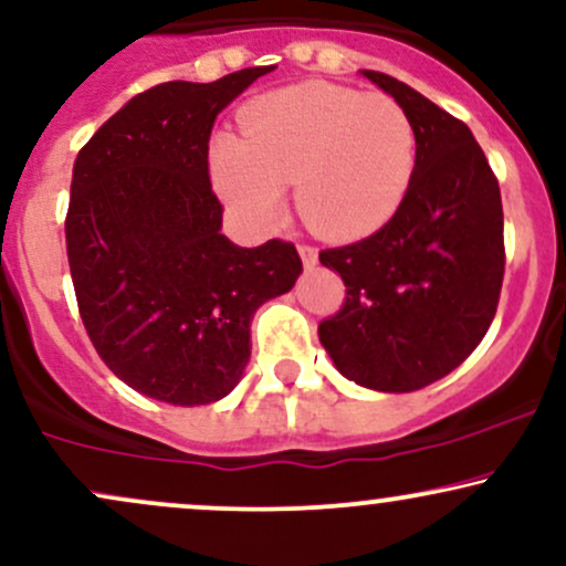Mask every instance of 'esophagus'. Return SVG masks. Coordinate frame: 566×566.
I'll list each match as a JSON object with an SVG mask.
<instances>
[{"label":"esophagus","mask_w":566,"mask_h":566,"mask_svg":"<svg viewBox=\"0 0 566 566\" xmlns=\"http://www.w3.org/2000/svg\"><path fill=\"white\" fill-rule=\"evenodd\" d=\"M297 252H301L305 269H314L316 261H319V252H316L311 244H301V247H297Z\"/></svg>","instance_id":"34e87169"}]
</instances>
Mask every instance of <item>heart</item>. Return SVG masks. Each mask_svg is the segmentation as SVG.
I'll return each instance as SVG.
<instances>
[{"label":"heart","instance_id":"b5f03b06","mask_svg":"<svg viewBox=\"0 0 566 566\" xmlns=\"http://www.w3.org/2000/svg\"><path fill=\"white\" fill-rule=\"evenodd\" d=\"M415 127L394 97L303 82L258 97L242 138L218 135L210 170L229 210L255 229L282 218L284 184L316 233L356 239L378 231L407 197Z\"/></svg>","mask_w":566,"mask_h":566}]
</instances>
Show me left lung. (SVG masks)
<instances>
[{"label":"left lung","instance_id":"1","mask_svg":"<svg viewBox=\"0 0 566 566\" xmlns=\"http://www.w3.org/2000/svg\"><path fill=\"white\" fill-rule=\"evenodd\" d=\"M361 74L409 114L418 154L394 218L361 242L319 252L346 284L319 340L348 380L407 394L463 365L495 319L503 205L469 125L394 76Z\"/></svg>","mask_w":566,"mask_h":566}]
</instances>
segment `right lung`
I'll return each instance as SVG.
<instances>
[{
    "label": "right lung",
    "mask_w": 566,
    "mask_h": 566,
    "mask_svg": "<svg viewBox=\"0 0 566 566\" xmlns=\"http://www.w3.org/2000/svg\"><path fill=\"white\" fill-rule=\"evenodd\" d=\"M274 66L135 95L74 161L66 252L106 367L167 405H212L250 361V322L301 276L295 244L237 247L210 184L216 116Z\"/></svg>",
    "instance_id": "right-lung-1"
}]
</instances>
